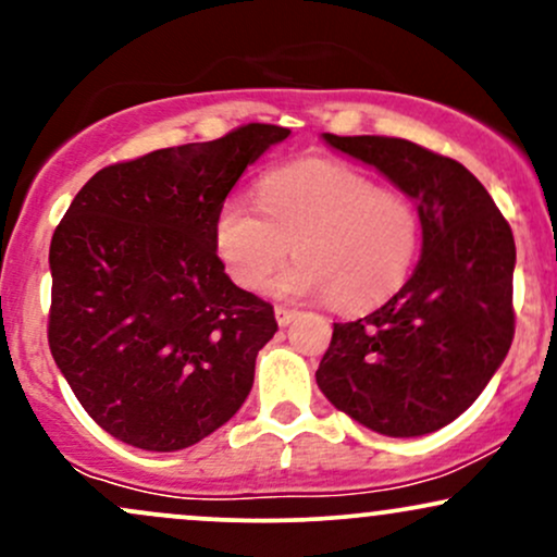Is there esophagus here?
<instances>
[{"mask_svg": "<svg viewBox=\"0 0 557 557\" xmlns=\"http://www.w3.org/2000/svg\"><path fill=\"white\" fill-rule=\"evenodd\" d=\"M296 317H298V311L290 309V306H274V319H277L280 327H287V324H290Z\"/></svg>", "mask_w": 557, "mask_h": 557, "instance_id": "34e87169", "label": "esophagus"}]
</instances>
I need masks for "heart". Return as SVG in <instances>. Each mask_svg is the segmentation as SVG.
<instances>
[{
  "instance_id": "obj_1",
  "label": "heart",
  "mask_w": 557,
  "mask_h": 557,
  "mask_svg": "<svg viewBox=\"0 0 557 557\" xmlns=\"http://www.w3.org/2000/svg\"><path fill=\"white\" fill-rule=\"evenodd\" d=\"M214 246L230 277L259 287L277 274V296H332L341 309L382 304L406 283L419 248L411 198L376 188L372 177L332 162L306 159L270 172L259 203L233 194L214 220Z\"/></svg>"
}]
</instances>
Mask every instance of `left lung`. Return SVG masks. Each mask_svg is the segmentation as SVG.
I'll return each instance as SVG.
<instances>
[{
	"instance_id": "obj_1",
	"label": "left lung",
	"mask_w": 557,
	"mask_h": 557,
	"mask_svg": "<svg viewBox=\"0 0 557 557\" xmlns=\"http://www.w3.org/2000/svg\"><path fill=\"white\" fill-rule=\"evenodd\" d=\"M417 203L421 259L385 306L337 322L317 385L337 411L385 437L458 419L513 341L516 243L482 183L456 159L403 138L332 136Z\"/></svg>"
}]
</instances>
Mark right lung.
<instances>
[{
    "label": "right lung",
    "instance_id": "add662e5",
    "mask_svg": "<svg viewBox=\"0 0 557 557\" xmlns=\"http://www.w3.org/2000/svg\"><path fill=\"white\" fill-rule=\"evenodd\" d=\"M287 136L251 123L112 164L57 225L49 348L88 417L120 443L183 450L251 393L277 322L225 274L214 220L248 164Z\"/></svg>",
    "mask_w": 557,
    "mask_h": 557
}]
</instances>
